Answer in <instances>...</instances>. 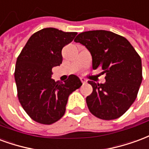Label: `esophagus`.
<instances>
[{
	"instance_id": "obj_1",
	"label": "esophagus",
	"mask_w": 149,
	"mask_h": 149,
	"mask_svg": "<svg viewBox=\"0 0 149 149\" xmlns=\"http://www.w3.org/2000/svg\"><path fill=\"white\" fill-rule=\"evenodd\" d=\"M80 80H81V82H82V84H86V82H87V81H86V79H84V78H81V79H80Z\"/></svg>"
}]
</instances>
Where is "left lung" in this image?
I'll return each instance as SVG.
<instances>
[{
    "label": "left lung",
    "instance_id": "left-lung-1",
    "mask_svg": "<svg viewBox=\"0 0 149 149\" xmlns=\"http://www.w3.org/2000/svg\"><path fill=\"white\" fill-rule=\"evenodd\" d=\"M74 42L90 51L93 69L101 67L106 74L104 84L88 81L93 87L86 99L89 110L102 120L120 118L134 102L141 84L140 55L125 38L105 30L82 32Z\"/></svg>",
    "mask_w": 149,
    "mask_h": 149
}]
</instances>
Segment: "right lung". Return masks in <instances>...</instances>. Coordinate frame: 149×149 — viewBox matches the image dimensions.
Returning <instances> with one entry per match:
<instances>
[{"label":"right lung","instance_id":"right-lung-1","mask_svg":"<svg viewBox=\"0 0 149 149\" xmlns=\"http://www.w3.org/2000/svg\"><path fill=\"white\" fill-rule=\"evenodd\" d=\"M76 35L54 28L41 29L29 38L17 57L14 75L18 99L27 114L38 123L58 121L65 113L69 95L82 86L74 74L63 82L52 79V67L63 61V47Z\"/></svg>","mask_w":149,"mask_h":149}]
</instances>
